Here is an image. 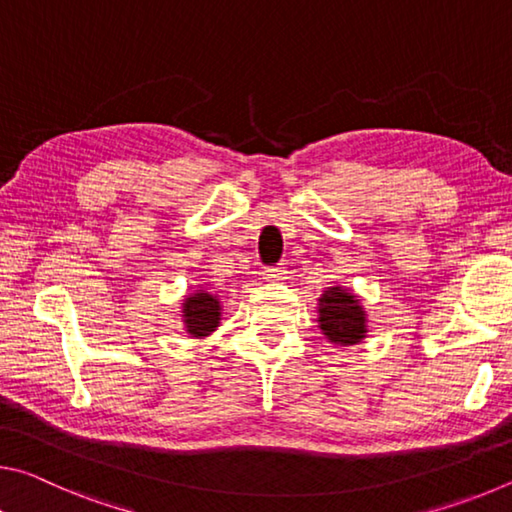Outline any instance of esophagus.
I'll list each match as a JSON object with an SVG mask.
<instances>
[{
  "instance_id": "esophagus-1",
  "label": "esophagus",
  "mask_w": 512,
  "mask_h": 512,
  "mask_svg": "<svg viewBox=\"0 0 512 512\" xmlns=\"http://www.w3.org/2000/svg\"><path fill=\"white\" fill-rule=\"evenodd\" d=\"M264 275H266V280L280 282V280H284V277H287V268H284V266H268V268H264Z\"/></svg>"
}]
</instances>
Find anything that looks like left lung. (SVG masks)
Segmentation results:
<instances>
[{
    "instance_id": "8db88e82",
    "label": "left lung",
    "mask_w": 512,
    "mask_h": 512,
    "mask_svg": "<svg viewBox=\"0 0 512 512\" xmlns=\"http://www.w3.org/2000/svg\"><path fill=\"white\" fill-rule=\"evenodd\" d=\"M318 327L334 345H354L366 339V311L359 298L343 287H329L318 298Z\"/></svg>"
}]
</instances>
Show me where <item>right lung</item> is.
<instances>
[{"instance_id": "add662e5", "label": "right lung", "mask_w": 512, "mask_h": 512, "mask_svg": "<svg viewBox=\"0 0 512 512\" xmlns=\"http://www.w3.org/2000/svg\"><path fill=\"white\" fill-rule=\"evenodd\" d=\"M183 323L189 336L203 339L221 323V302L212 293L198 289L183 300Z\"/></svg>"}]
</instances>
